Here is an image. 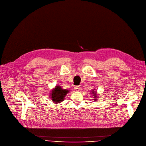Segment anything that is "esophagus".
<instances>
[{
  "label": "esophagus",
  "instance_id": "esophagus-1",
  "mask_svg": "<svg viewBox=\"0 0 146 146\" xmlns=\"http://www.w3.org/2000/svg\"><path fill=\"white\" fill-rule=\"evenodd\" d=\"M80 89H81V87H80V86H76L75 87H74V90L76 91H79L80 90Z\"/></svg>",
  "mask_w": 146,
  "mask_h": 146
}]
</instances>
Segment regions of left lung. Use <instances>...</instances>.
<instances>
[{
	"instance_id": "left-lung-1",
	"label": "left lung",
	"mask_w": 146,
	"mask_h": 146,
	"mask_svg": "<svg viewBox=\"0 0 146 146\" xmlns=\"http://www.w3.org/2000/svg\"><path fill=\"white\" fill-rule=\"evenodd\" d=\"M91 92L92 96L94 97H93L94 100L97 101V100H98V95L97 94V91H96V90H95V89H94V90H92V91H91Z\"/></svg>"
}]
</instances>
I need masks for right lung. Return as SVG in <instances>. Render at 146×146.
Instances as JSON below:
<instances>
[{"mask_svg": "<svg viewBox=\"0 0 146 146\" xmlns=\"http://www.w3.org/2000/svg\"><path fill=\"white\" fill-rule=\"evenodd\" d=\"M50 99L54 103L58 104L63 101L66 96L69 92V90L63 89L61 86L58 85L54 89L50 91Z\"/></svg>", "mask_w": 146, "mask_h": 146, "instance_id": "1", "label": "right lung"}]
</instances>
